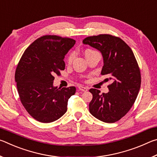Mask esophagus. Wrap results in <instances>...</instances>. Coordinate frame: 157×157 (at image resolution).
<instances>
[{
    "label": "esophagus",
    "mask_w": 157,
    "mask_h": 157,
    "mask_svg": "<svg viewBox=\"0 0 157 157\" xmlns=\"http://www.w3.org/2000/svg\"><path fill=\"white\" fill-rule=\"evenodd\" d=\"M78 89L79 90V91H88V88L87 87H85V86H81V85H79V86H78Z\"/></svg>",
    "instance_id": "esophagus-1"
}]
</instances>
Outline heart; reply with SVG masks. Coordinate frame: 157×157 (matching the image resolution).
Returning a JSON list of instances; mask_svg holds the SVG:
<instances>
[{
    "label": "heart",
    "instance_id": "obj_1",
    "mask_svg": "<svg viewBox=\"0 0 157 157\" xmlns=\"http://www.w3.org/2000/svg\"><path fill=\"white\" fill-rule=\"evenodd\" d=\"M94 52H95V51H94V50H91V49H86V50L84 51V55H85V57L88 56L89 55L91 54V53ZM73 58V55L72 54H71V55L68 56V59H67L68 62V63H71V62H72Z\"/></svg>",
    "mask_w": 157,
    "mask_h": 157
}]
</instances>
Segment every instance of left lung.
I'll list each match as a JSON object with an SVG mask.
<instances>
[{"label":"left lung","mask_w":157,"mask_h":157,"mask_svg":"<svg viewBox=\"0 0 157 157\" xmlns=\"http://www.w3.org/2000/svg\"><path fill=\"white\" fill-rule=\"evenodd\" d=\"M83 44L101 52L104 63L101 74L110 77L105 80L111 82L107 94L89 90L93 94L90 113L105 123H115L129 111L139 92L141 78L136 58L125 42L110 34L86 37Z\"/></svg>","instance_id":"obj_1"}]
</instances>
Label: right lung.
Returning <instances> with one entry per match:
<instances>
[{
    "instance_id": "obj_1",
    "label": "right lung",
    "mask_w": 157,
    "mask_h": 157,
    "mask_svg": "<svg viewBox=\"0 0 157 157\" xmlns=\"http://www.w3.org/2000/svg\"><path fill=\"white\" fill-rule=\"evenodd\" d=\"M75 40L55 35L37 39L21 57L15 81L21 103L28 113L41 123H52L67 111L68 100L76 88L53 86L55 75L64 70L65 55Z\"/></svg>"
}]
</instances>
